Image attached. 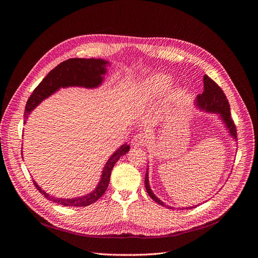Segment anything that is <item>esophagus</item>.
Here are the masks:
<instances>
[{
  "instance_id": "obj_1",
  "label": "esophagus",
  "mask_w": 258,
  "mask_h": 258,
  "mask_svg": "<svg viewBox=\"0 0 258 258\" xmlns=\"http://www.w3.org/2000/svg\"><path fill=\"white\" fill-rule=\"evenodd\" d=\"M150 142V137L147 135H137L134 139H132V145L134 146H146L147 143Z\"/></svg>"
}]
</instances>
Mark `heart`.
Here are the masks:
<instances>
[{"mask_svg":"<svg viewBox=\"0 0 258 258\" xmlns=\"http://www.w3.org/2000/svg\"><path fill=\"white\" fill-rule=\"evenodd\" d=\"M172 84V79L168 75L154 74L144 80L139 88L138 98L143 101H148L158 98L165 93ZM175 93H171L170 100H174Z\"/></svg>","mask_w":258,"mask_h":258,"instance_id":"b5f03b06","label":"heart"}]
</instances>
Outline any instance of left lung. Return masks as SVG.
I'll return each mask as SVG.
<instances>
[{"instance_id": "1", "label": "left lung", "mask_w": 258, "mask_h": 258, "mask_svg": "<svg viewBox=\"0 0 258 258\" xmlns=\"http://www.w3.org/2000/svg\"><path fill=\"white\" fill-rule=\"evenodd\" d=\"M195 105L198 107L200 111H206L208 113H213L217 114L218 117H220L223 123L225 124L226 129H227L229 136L237 141V130L236 126L233 123V120L231 119V115H230V106L227 99H226L225 93L221 89L220 86H218L213 80H211L208 75L204 76V92L201 93L197 97V99L195 100ZM145 187H146V191L150 195V197L157 202L158 205L166 207L168 209H174L173 207L166 205L165 202L161 201L156 195L153 192L150 186V181H148V168L146 170V174H145ZM197 206H192V207H179L178 209L181 210H189L196 208Z\"/></svg>"}]
</instances>
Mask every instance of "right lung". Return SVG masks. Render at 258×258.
<instances>
[{
    "instance_id": "right-lung-1",
    "label": "right lung",
    "mask_w": 258,
    "mask_h": 258,
    "mask_svg": "<svg viewBox=\"0 0 258 258\" xmlns=\"http://www.w3.org/2000/svg\"><path fill=\"white\" fill-rule=\"evenodd\" d=\"M110 62L103 59H83V58H72L61 62L59 66L46 75L45 79L38 84L37 87L33 90V93L30 96L26 104L25 119L29 117V114L34 108L41 104L45 99L49 98L54 92L60 88L68 87H83L93 89L98 88L103 83L104 75L107 72L106 67ZM26 123V121H25ZM130 151V146L126 143L122 144L118 150H116L108 160L106 161L101 174L100 182L97 187L91 192L75 198H57L44 191L35 181H33L37 190L44 195L46 199L56 202L58 205L66 207H87L99 198L102 197L105 192L108 183H110L111 172L115 163L118 159Z\"/></svg>"
}]
</instances>
